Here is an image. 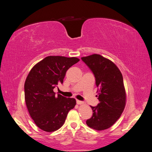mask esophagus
Returning <instances> with one entry per match:
<instances>
[{"instance_id":"1","label":"esophagus","mask_w":152,"mask_h":152,"mask_svg":"<svg viewBox=\"0 0 152 152\" xmlns=\"http://www.w3.org/2000/svg\"><path fill=\"white\" fill-rule=\"evenodd\" d=\"M77 103L78 104H83L84 103L83 102H82V101L80 100H77Z\"/></svg>"}]
</instances>
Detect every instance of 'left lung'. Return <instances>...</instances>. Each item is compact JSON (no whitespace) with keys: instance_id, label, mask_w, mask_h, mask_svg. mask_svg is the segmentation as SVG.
Wrapping results in <instances>:
<instances>
[{"instance_id":"obj_1","label":"left lung","mask_w":152,"mask_h":152,"mask_svg":"<svg viewBox=\"0 0 152 152\" xmlns=\"http://www.w3.org/2000/svg\"><path fill=\"white\" fill-rule=\"evenodd\" d=\"M82 59L94 73L99 101L96 107L90 106L93 113L86 124L94 130H105L116 122L125 108L123 77L115 64L99 54H93Z\"/></svg>"}]
</instances>
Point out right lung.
Masks as SVG:
<instances>
[{
	"label": "right lung",
	"mask_w": 152,
	"mask_h": 152,
	"mask_svg": "<svg viewBox=\"0 0 152 152\" xmlns=\"http://www.w3.org/2000/svg\"><path fill=\"white\" fill-rule=\"evenodd\" d=\"M76 57L49 56L35 65L25 82L27 109L36 126L51 132L60 128L68 113L75 107L74 98L55 95L53 89L63 83L66 71L79 61Z\"/></svg>",
	"instance_id": "obj_1"
}]
</instances>
